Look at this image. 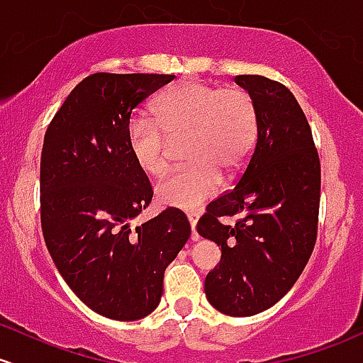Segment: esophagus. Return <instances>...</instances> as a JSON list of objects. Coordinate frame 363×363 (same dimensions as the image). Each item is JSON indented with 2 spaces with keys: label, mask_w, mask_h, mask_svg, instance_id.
<instances>
[{
  "label": "esophagus",
  "mask_w": 363,
  "mask_h": 363,
  "mask_svg": "<svg viewBox=\"0 0 363 363\" xmlns=\"http://www.w3.org/2000/svg\"><path fill=\"white\" fill-rule=\"evenodd\" d=\"M188 218H189V224H191V229H193V234H191V240L193 241H198V233H196V215L194 213H188Z\"/></svg>",
  "instance_id": "esophagus-1"
}]
</instances>
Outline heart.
Returning <instances> with one entry per match:
<instances>
[{
    "label": "heart",
    "mask_w": 363,
    "mask_h": 363,
    "mask_svg": "<svg viewBox=\"0 0 363 363\" xmlns=\"http://www.w3.org/2000/svg\"><path fill=\"white\" fill-rule=\"evenodd\" d=\"M258 138V110L248 91L186 79L165 89L153 105V118L133 117L127 150L141 172L167 169L170 143H184V169L172 170L155 189L157 201L177 210H196L213 196L222 174L236 177L248 165Z\"/></svg>",
    "instance_id": "b5f03b06"
}]
</instances>
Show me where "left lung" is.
Instances as JSON below:
<instances>
[{
    "mask_svg": "<svg viewBox=\"0 0 363 363\" xmlns=\"http://www.w3.org/2000/svg\"><path fill=\"white\" fill-rule=\"evenodd\" d=\"M258 110V138L234 189L208 203L198 234L220 246L205 294L218 312L250 317L276 305L303 272L317 240L320 162L291 91L264 75H236ZM220 216H238L225 226Z\"/></svg>",
    "mask_w": 363,
    "mask_h": 363,
    "instance_id": "left-lung-1",
    "label": "left lung"
}]
</instances>
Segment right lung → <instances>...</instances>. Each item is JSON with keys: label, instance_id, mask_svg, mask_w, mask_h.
<instances>
[{"label": "right lung", "instance_id": "1", "mask_svg": "<svg viewBox=\"0 0 363 363\" xmlns=\"http://www.w3.org/2000/svg\"><path fill=\"white\" fill-rule=\"evenodd\" d=\"M165 74H98L79 82L48 125L41 153V227L58 272L82 303L138 320L163 294V274L191 236L167 208L133 227L153 198L127 150L130 113L174 81Z\"/></svg>", "mask_w": 363, "mask_h": 363}]
</instances>
